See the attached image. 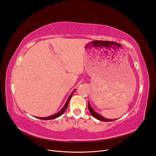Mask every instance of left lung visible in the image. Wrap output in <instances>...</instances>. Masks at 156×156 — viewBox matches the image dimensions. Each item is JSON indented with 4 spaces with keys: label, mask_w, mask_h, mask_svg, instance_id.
<instances>
[{
    "label": "left lung",
    "mask_w": 156,
    "mask_h": 156,
    "mask_svg": "<svg viewBox=\"0 0 156 156\" xmlns=\"http://www.w3.org/2000/svg\"><path fill=\"white\" fill-rule=\"evenodd\" d=\"M88 110L90 111V114L92 115V116H94L95 119L100 120V121H103V122H112V121H114L115 120H112V119H105L104 117L101 116L100 115H99L98 113L96 112L95 111H94L92 107L90 106V103H88Z\"/></svg>",
    "instance_id": "8db88e82"
}]
</instances>
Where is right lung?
<instances>
[{"label": "right lung", "instance_id": "1", "mask_svg": "<svg viewBox=\"0 0 156 156\" xmlns=\"http://www.w3.org/2000/svg\"><path fill=\"white\" fill-rule=\"evenodd\" d=\"M75 90H74L73 91V92L70 94L69 98H68V99L67 101H66V103H65L64 106L63 107V108H62V109H61L58 113H56V114H55V115H52V116H48V117H37V119H41V120H51V119H56V118H58V117H59L60 116L63 115L64 112L66 111V108H67V107H68V103H69V101L70 98H71V97L72 96V94H73V93L75 92Z\"/></svg>", "mask_w": 156, "mask_h": 156}]
</instances>
